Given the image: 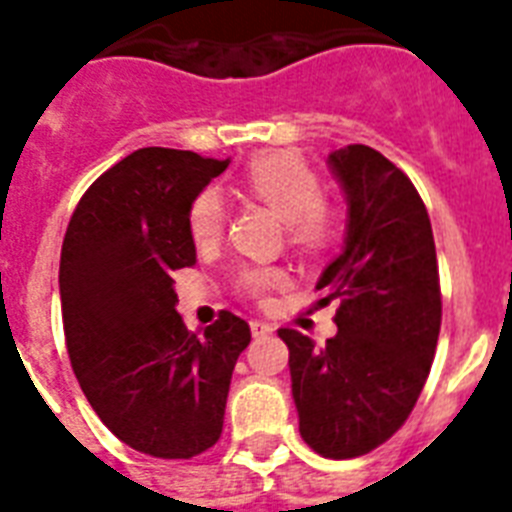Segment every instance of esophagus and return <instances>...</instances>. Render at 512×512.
Listing matches in <instances>:
<instances>
[{
    "instance_id": "34e87169",
    "label": "esophagus",
    "mask_w": 512,
    "mask_h": 512,
    "mask_svg": "<svg viewBox=\"0 0 512 512\" xmlns=\"http://www.w3.org/2000/svg\"><path fill=\"white\" fill-rule=\"evenodd\" d=\"M249 327H252V335H255V338L271 335L273 330H276V327L268 325V322H263V319H252V322H249Z\"/></svg>"
}]
</instances>
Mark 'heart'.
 <instances>
[{
  "instance_id": "b5f03b06",
  "label": "heart",
  "mask_w": 512,
  "mask_h": 512,
  "mask_svg": "<svg viewBox=\"0 0 512 512\" xmlns=\"http://www.w3.org/2000/svg\"><path fill=\"white\" fill-rule=\"evenodd\" d=\"M241 185L252 198L271 206L287 225V239L300 252H319L335 236V217L322 201V179L300 155L287 150L260 152L244 169ZM225 225L222 195L209 187L190 206V233L195 244H212L220 239ZM284 282L276 268H247L239 284L247 295H265Z\"/></svg>"
}]
</instances>
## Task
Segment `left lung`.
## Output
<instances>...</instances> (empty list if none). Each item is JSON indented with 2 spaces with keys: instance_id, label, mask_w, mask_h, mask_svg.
<instances>
[{
  "instance_id": "1",
  "label": "left lung",
  "mask_w": 512,
  "mask_h": 512,
  "mask_svg": "<svg viewBox=\"0 0 512 512\" xmlns=\"http://www.w3.org/2000/svg\"><path fill=\"white\" fill-rule=\"evenodd\" d=\"M349 217L341 255L319 276L338 333L317 346L284 327L300 435L327 459H351L403 427L432 368L440 279L427 206L395 163L365 144L330 152Z\"/></svg>"
}]
</instances>
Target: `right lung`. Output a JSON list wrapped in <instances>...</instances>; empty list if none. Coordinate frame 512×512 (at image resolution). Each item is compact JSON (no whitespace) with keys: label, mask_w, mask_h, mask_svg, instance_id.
<instances>
[{"label":"right lung","mask_w":512,"mask_h":512,"mask_svg":"<svg viewBox=\"0 0 512 512\" xmlns=\"http://www.w3.org/2000/svg\"><path fill=\"white\" fill-rule=\"evenodd\" d=\"M230 161L142 147L93 182L61 247L69 360L112 435L158 459L220 440L249 325L222 311L201 335L177 314L174 271L195 265L190 206Z\"/></svg>","instance_id":"1"}]
</instances>
